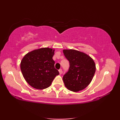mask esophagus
<instances>
[{
    "label": "esophagus",
    "mask_w": 120,
    "mask_h": 120,
    "mask_svg": "<svg viewBox=\"0 0 120 120\" xmlns=\"http://www.w3.org/2000/svg\"><path fill=\"white\" fill-rule=\"evenodd\" d=\"M58 71H59V72H60V75H61L62 74V69H60V70H58Z\"/></svg>",
    "instance_id": "esophagus-1"
}]
</instances>
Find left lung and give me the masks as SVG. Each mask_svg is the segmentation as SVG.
<instances>
[{
	"label": "left lung",
	"instance_id": "left-lung-1",
	"mask_svg": "<svg viewBox=\"0 0 120 120\" xmlns=\"http://www.w3.org/2000/svg\"><path fill=\"white\" fill-rule=\"evenodd\" d=\"M63 53L70 64L69 70L63 77L65 87L73 92L84 90L94 75V62L87 55L75 50H63Z\"/></svg>",
	"mask_w": 120,
	"mask_h": 120
}]
</instances>
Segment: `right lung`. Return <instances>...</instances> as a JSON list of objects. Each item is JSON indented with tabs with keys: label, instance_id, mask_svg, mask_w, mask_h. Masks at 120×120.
<instances>
[{
	"label": "right lung",
	"instance_id": "right-lung-1",
	"mask_svg": "<svg viewBox=\"0 0 120 120\" xmlns=\"http://www.w3.org/2000/svg\"><path fill=\"white\" fill-rule=\"evenodd\" d=\"M55 50L44 48L28 52L20 64L21 72L26 81L36 89L49 87L59 72L55 68L52 60Z\"/></svg>",
	"mask_w": 120,
	"mask_h": 120
}]
</instances>
